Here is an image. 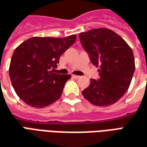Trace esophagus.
<instances>
[{"instance_id":"obj_1","label":"esophagus","mask_w":147,"mask_h":147,"mask_svg":"<svg viewBox=\"0 0 147 147\" xmlns=\"http://www.w3.org/2000/svg\"><path fill=\"white\" fill-rule=\"evenodd\" d=\"M72 78H74V79H80V76H76V75H73V76H72Z\"/></svg>"}]
</instances>
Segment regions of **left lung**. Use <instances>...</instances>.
<instances>
[{
	"instance_id": "8db88e82",
	"label": "left lung",
	"mask_w": 147,
	"mask_h": 147,
	"mask_svg": "<svg viewBox=\"0 0 147 147\" xmlns=\"http://www.w3.org/2000/svg\"><path fill=\"white\" fill-rule=\"evenodd\" d=\"M91 63L99 67V79H91L84 97L95 106L114 104L130 87L135 69L133 51L120 36L108 28H95L79 35Z\"/></svg>"
}]
</instances>
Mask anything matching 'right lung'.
<instances>
[{"instance_id": "right-lung-1", "label": "right lung", "mask_w": 147, "mask_h": 147, "mask_svg": "<svg viewBox=\"0 0 147 147\" xmlns=\"http://www.w3.org/2000/svg\"><path fill=\"white\" fill-rule=\"evenodd\" d=\"M76 35L65 38L34 36L13 52L9 76L18 95L28 105L41 108L57 101L71 75L53 73L60 56L73 45Z\"/></svg>"}]
</instances>
